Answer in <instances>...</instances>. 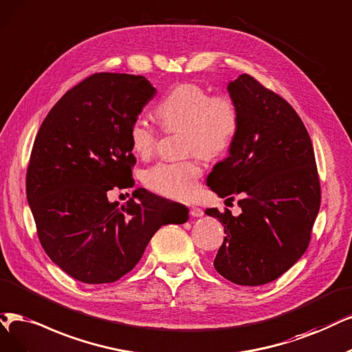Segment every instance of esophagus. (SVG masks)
<instances>
[{"label": "esophagus", "mask_w": 352, "mask_h": 352, "mask_svg": "<svg viewBox=\"0 0 352 352\" xmlns=\"http://www.w3.org/2000/svg\"><path fill=\"white\" fill-rule=\"evenodd\" d=\"M190 214H191L192 217H201L204 213H203V210L200 209V207L191 206V207H190Z\"/></svg>", "instance_id": "obj_1"}]
</instances>
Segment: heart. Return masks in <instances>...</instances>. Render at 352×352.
I'll use <instances>...</instances> for the list:
<instances>
[{"mask_svg": "<svg viewBox=\"0 0 352 352\" xmlns=\"http://www.w3.org/2000/svg\"><path fill=\"white\" fill-rule=\"evenodd\" d=\"M155 116L165 130L184 129V151H196L204 158H216L233 143L239 127L235 101L210 96L197 84H178L158 102ZM158 133L146 120L136 119L129 129L132 151L146 158ZM201 166L196 160L165 161L146 169L143 181L155 192L175 200H190L197 191Z\"/></svg>", "mask_w": 352, "mask_h": 352, "instance_id": "b5f03b06", "label": "heart"}]
</instances>
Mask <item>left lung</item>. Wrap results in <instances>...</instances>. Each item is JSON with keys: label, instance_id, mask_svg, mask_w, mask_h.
I'll list each match as a JSON object with an SVG mask.
<instances>
[{"label": "left lung", "instance_id": "8db88e82", "mask_svg": "<svg viewBox=\"0 0 352 352\" xmlns=\"http://www.w3.org/2000/svg\"><path fill=\"white\" fill-rule=\"evenodd\" d=\"M228 93L239 127L207 186L222 199L238 196L242 213L206 210L226 233L213 265L232 283L261 285L284 274L307 250L320 184L310 136L287 101L246 74L228 84Z\"/></svg>", "mask_w": 352, "mask_h": 352}]
</instances>
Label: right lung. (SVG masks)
I'll list each match as a JSON object with an SVG mask.
<instances>
[{
  "instance_id": "obj_1",
  "label": "right lung",
  "mask_w": 352,
  "mask_h": 352,
  "mask_svg": "<svg viewBox=\"0 0 352 352\" xmlns=\"http://www.w3.org/2000/svg\"><path fill=\"white\" fill-rule=\"evenodd\" d=\"M156 89L142 75L96 74L69 89L36 136L25 192L45 252L87 284L119 280L161 226L186 223V206L138 188L136 202L110 201L133 187L129 129Z\"/></svg>"
}]
</instances>
